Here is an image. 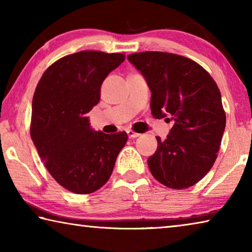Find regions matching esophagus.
Wrapping results in <instances>:
<instances>
[{
	"instance_id": "34e87169",
	"label": "esophagus",
	"mask_w": 252,
	"mask_h": 252,
	"mask_svg": "<svg viewBox=\"0 0 252 252\" xmlns=\"http://www.w3.org/2000/svg\"><path fill=\"white\" fill-rule=\"evenodd\" d=\"M126 133H127V135H129V138H131V139H134V138H138V136H140L139 133H136V132L132 131V130H127Z\"/></svg>"
}]
</instances>
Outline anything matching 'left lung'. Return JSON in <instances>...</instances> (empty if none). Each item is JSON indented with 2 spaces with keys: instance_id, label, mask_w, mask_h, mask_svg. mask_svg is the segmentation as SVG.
Segmentation results:
<instances>
[{
  "instance_id": "obj_1",
  "label": "left lung",
  "mask_w": 252,
  "mask_h": 252,
  "mask_svg": "<svg viewBox=\"0 0 252 252\" xmlns=\"http://www.w3.org/2000/svg\"><path fill=\"white\" fill-rule=\"evenodd\" d=\"M127 60L147 80L152 116L174 120L167 139L157 136L148 159L152 176L171 189L195 185L215 163L224 132L218 85L197 62L178 54L147 51Z\"/></svg>"
}]
</instances>
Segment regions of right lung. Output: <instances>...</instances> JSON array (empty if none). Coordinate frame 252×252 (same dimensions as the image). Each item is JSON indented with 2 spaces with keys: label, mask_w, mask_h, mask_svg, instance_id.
Returning a JSON list of instances; mask_svg holds the SVG:
<instances>
[{
  "label": "right lung",
  "mask_w": 252,
  "mask_h": 252,
  "mask_svg": "<svg viewBox=\"0 0 252 252\" xmlns=\"http://www.w3.org/2000/svg\"><path fill=\"white\" fill-rule=\"evenodd\" d=\"M125 59L81 51L54 62L36 85L31 139L51 176L71 192L88 194L104 186L126 143V132L94 131L87 117L100 101L102 82Z\"/></svg>",
  "instance_id": "obj_1"
}]
</instances>
